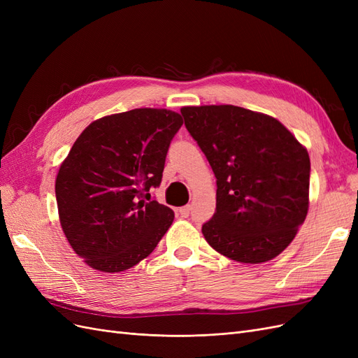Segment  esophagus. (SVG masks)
Listing matches in <instances>:
<instances>
[{"label": "esophagus", "instance_id": "1", "mask_svg": "<svg viewBox=\"0 0 358 358\" xmlns=\"http://www.w3.org/2000/svg\"><path fill=\"white\" fill-rule=\"evenodd\" d=\"M178 212H179V215L182 216V218H188L189 212H191V208H189V206H183V208L178 209Z\"/></svg>", "mask_w": 358, "mask_h": 358}]
</instances>
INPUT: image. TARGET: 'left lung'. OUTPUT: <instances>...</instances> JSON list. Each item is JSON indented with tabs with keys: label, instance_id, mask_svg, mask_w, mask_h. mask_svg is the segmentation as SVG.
<instances>
[{
	"label": "left lung",
	"instance_id": "obj_1",
	"mask_svg": "<svg viewBox=\"0 0 358 358\" xmlns=\"http://www.w3.org/2000/svg\"><path fill=\"white\" fill-rule=\"evenodd\" d=\"M180 113L216 178V210L201 231L234 262L258 264L294 239L309 208L310 159L278 119L231 104Z\"/></svg>",
	"mask_w": 358,
	"mask_h": 358
}]
</instances>
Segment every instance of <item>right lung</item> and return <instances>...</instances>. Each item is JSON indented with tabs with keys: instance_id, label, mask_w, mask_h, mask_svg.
Segmentation results:
<instances>
[{
	"instance_id": "right-lung-1",
	"label": "right lung",
	"mask_w": 358,
	"mask_h": 358,
	"mask_svg": "<svg viewBox=\"0 0 358 358\" xmlns=\"http://www.w3.org/2000/svg\"><path fill=\"white\" fill-rule=\"evenodd\" d=\"M182 124L176 112L148 107L104 116L83 129L62 161L55 182L59 222L92 268L124 272L169 230L175 213L150 200L149 189L159 187Z\"/></svg>"
}]
</instances>
